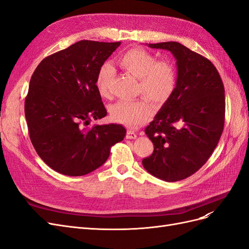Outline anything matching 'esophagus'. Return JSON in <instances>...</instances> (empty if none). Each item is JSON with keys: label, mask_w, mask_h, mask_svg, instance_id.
<instances>
[{"label": "esophagus", "mask_w": 249, "mask_h": 249, "mask_svg": "<svg viewBox=\"0 0 249 249\" xmlns=\"http://www.w3.org/2000/svg\"><path fill=\"white\" fill-rule=\"evenodd\" d=\"M126 139H136L137 138V134L133 132V131H127L126 132Z\"/></svg>", "instance_id": "34e87169"}]
</instances>
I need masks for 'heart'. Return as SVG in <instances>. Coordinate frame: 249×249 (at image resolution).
Returning a JSON list of instances; mask_svg holds the SVG:
<instances>
[{"label": "heart", "mask_w": 249, "mask_h": 249, "mask_svg": "<svg viewBox=\"0 0 249 249\" xmlns=\"http://www.w3.org/2000/svg\"><path fill=\"white\" fill-rule=\"evenodd\" d=\"M118 63L123 70L139 80L138 94L142 97L136 101H119L112 105L110 114L115 123L126 126H138L153 115L154 107L166 103L177 86V71L168 61H157L156 57L141 48H134L119 57ZM114 74L110 63H105L97 71L95 88L101 96H109V85Z\"/></svg>", "instance_id": "obj_1"}]
</instances>
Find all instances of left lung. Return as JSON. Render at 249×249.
<instances>
[{"label":"left lung","mask_w":249,"mask_h":249,"mask_svg":"<svg viewBox=\"0 0 249 249\" xmlns=\"http://www.w3.org/2000/svg\"><path fill=\"white\" fill-rule=\"evenodd\" d=\"M169 51L177 60V86L145 134L154 143L152 156L142 160L154 177L177 182L205 164L219 142L224 126V87L216 67L176 41L148 43Z\"/></svg>","instance_id":"8db88e82"}]
</instances>
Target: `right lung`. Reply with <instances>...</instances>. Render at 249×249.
Masks as SVG:
<instances>
[{"instance_id": "1", "label": "right lung", "mask_w": 249, "mask_h": 249, "mask_svg": "<svg viewBox=\"0 0 249 249\" xmlns=\"http://www.w3.org/2000/svg\"><path fill=\"white\" fill-rule=\"evenodd\" d=\"M119 46L78 41L44 58L30 80L25 101L30 139L42 161L61 175L80 177L99 168L125 136L122 124L86 127L107 115L95 78Z\"/></svg>"}]
</instances>
